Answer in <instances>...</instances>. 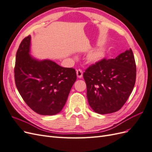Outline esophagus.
I'll use <instances>...</instances> for the list:
<instances>
[{"label": "esophagus", "mask_w": 152, "mask_h": 152, "mask_svg": "<svg viewBox=\"0 0 152 152\" xmlns=\"http://www.w3.org/2000/svg\"><path fill=\"white\" fill-rule=\"evenodd\" d=\"M77 75L79 78H82V75H83V71L80 68L78 69V70H77Z\"/></svg>", "instance_id": "1"}]
</instances>
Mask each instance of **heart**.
I'll use <instances>...</instances> for the list:
<instances>
[{
  "label": "heart",
  "instance_id": "obj_1",
  "mask_svg": "<svg viewBox=\"0 0 152 152\" xmlns=\"http://www.w3.org/2000/svg\"><path fill=\"white\" fill-rule=\"evenodd\" d=\"M104 55V50L103 48H96L89 54L88 60L91 62H96L102 59Z\"/></svg>",
  "mask_w": 152,
  "mask_h": 152
}]
</instances>
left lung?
<instances>
[{
	"mask_svg": "<svg viewBox=\"0 0 152 152\" xmlns=\"http://www.w3.org/2000/svg\"><path fill=\"white\" fill-rule=\"evenodd\" d=\"M90 107L99 114L115 112L127 102L134 88L136 66L130 48L115 59L103 58L83 73Z\"/></svg>",
	"mask_w": 152,
	"mask_h": 152,
	"instance_id": "left-lung-1",
	"label": "left lung"
}]
</instances>
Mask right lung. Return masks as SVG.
<instances>
[{"label":"right lung","instance_id":"1","mask_svg":"<svg viewBox=\"0 0 152 152\" xmlns=\"http://www.w3.org/2000/svg\"><path fill=\"white\" fill-rule=\"evenodd\" d=\"M30 35L21 41L15 66L17 89L28 107L36 113L53 115L65 106L77 79L73 68H63L55 62L39 61L30 56Z\"/></svg>","mask_w":152,"mask_h":152}]
</instances>
